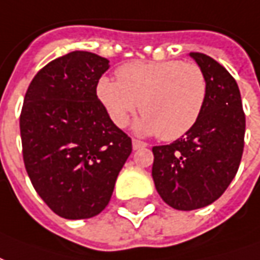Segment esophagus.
I'll return each mask as SVG.
<instances>
[{"mask_svg": "<svg viewBox=\"0 0 260 260\" xmlns=\"http://www.w3.org/2000/svg\"><path fill=\"white\" fill-rule=\"evenodd\" d=\"M145 147H147V144L143 143V141H140V140H134V138H133V149H134V151L140 148H145Z\"/></svg>", "mask_w": 260, "mask_h": 260, "instance_id": "esophagus-1", "label": "esophagus"}]
</instances>
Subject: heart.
Returning a JSON list of instances; mask_svg holds the SVG:
<instances>
[{
  "label": "heart",
  "instance_id": "b5f03b06",
  "mask_svg": "<svg viewBox=\"0 0 260 260\" xmlns=\"http://www.w3.org/2000/svg\"><path fill=\"white\" fill-rule=\"evenodd\" d=\"M117 80L102 76L96 98L119 127L140 108L136 132L172 141L194 127L208 92L205 73L192 62H130L116 70Z\"/></svg>",
  "mask_w": 260,
  "mask_h": 260
}]
</instances>
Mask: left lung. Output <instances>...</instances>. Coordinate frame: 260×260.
I'll list each match as a JSON object with an SVG mask.
<instances>
[{
	"label": "left lung",
	"mask_w": 260,
	"mask_h": 260,
	"mask_svg": "<svg viewBox=\"0 0 260 260\" xmlns=\"http://www.w3.org/2000/svg\"><path fill=\"white\" fill-rule=\"evenodd\" d=\"M205 73L208 92L194 127L169 145L153 147L152 179L160 198L179 210L210 205L237 174L245 115L234 77L205 54L190 52Z\"/></svg>",
	"instance_id": "1"
}]
</instances>
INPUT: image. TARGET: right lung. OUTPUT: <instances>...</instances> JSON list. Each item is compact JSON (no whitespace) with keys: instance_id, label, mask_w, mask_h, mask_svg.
Masks as SVG:
<instances>
[{"instance_id":"obj_1","label":"right lung","mask_w":260,"mask_h":260,"mask_svg":"<svg viewBox=\"0 0 260 260\" xmlns=\"http://www.w3.org/2000/svg\"><path fill=\"white\" fill-rule=\"evenodd\" d=\"M109 60L73 51L40 70L20 113L23 160L31 184L50 209L70 220L105 209L132 138L96 98Z\"/></svg>"}]
</instances>
